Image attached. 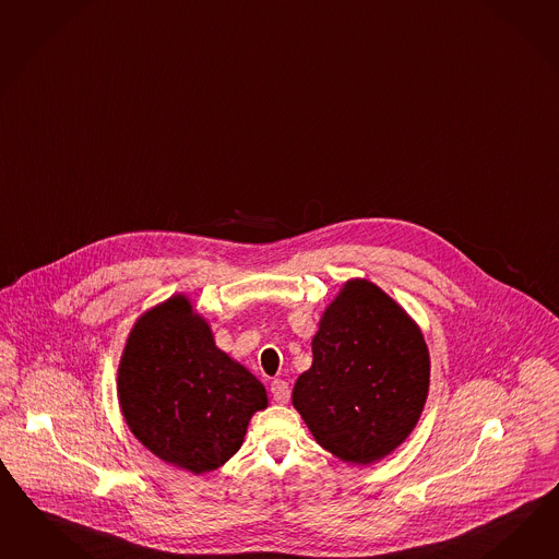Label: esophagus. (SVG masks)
I'll use <instances>...</instances> for the list:
<instances>
[{
	"label": "esophagus",
	"instance_id": "obj_1",
	"mask_svg": "<svg viewBox=\"0 0 559 559\" xmlns=\"http://www.w3.org/2000/svg\"><path fill=\"white\" fill-rule=\"evenodd\" d=\"M271 393L274 403H278V405H285V403H288V399H290V389H288L287 382L281 380V378L272 380Z\"/></svg>",
	"mask_w": 559,
	"mask_h": 559
}]
</instances>
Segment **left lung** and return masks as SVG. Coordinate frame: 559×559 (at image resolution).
Listing matches in <instances>:
<instances>
[{"instance_id": "1", "label": "left lung", "mask_w": 559, "mask_h": 559, "mask_svg": "<svg viewBox=\"0 0 559 559\" xmlns=\"http://www.w3.org/2000/svg\"><path fill=\"white\" fill-rule=\"evenodd\" d=\"M311 347L313 364L295 382L293 407L319 445L362 466L396 450L429 391L419 325L374 283L352 278L325 309Z\"/></svg>"}]
</instances>
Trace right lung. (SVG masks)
I'll list each match as a JSON object with an SVG mask.
<instances>
[{
	"instance_id": "obj_1",
	"label": "right lung",
	"mask_w": 559,
	"mask_h": 559,
	"mask_svg": "<svg viewBox=\"0 0 559 559\" xmlns=\"http://www.w3.org/2000/svg\"><path fill=\"white\" fill-rule=\"evenodd\" d=\"M121 415L138 441L193 474L224 466L266 389L213 342L193 305L175 295L138 319L118 370Z\"/></svg>"
}]
</instances>
